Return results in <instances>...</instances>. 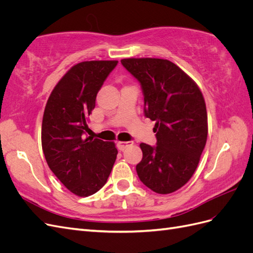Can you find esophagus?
I'll use <instances>...</instances> for the list:
<instances>
[{"label":"esophagus","mask_w":253,"mask_h":253,"mask_svg":"<svg viewBox=\"0 0 253 253\" xmlns=\"http://www.w3.org/2000/svg\"><path fill=\"white\" fill-rule=\"evenodd\" d=\"M133 143H134V141H117V148L120 151H124L126 148L133 145Z\"/></svg>","instance_id":"1"}]
</instances>
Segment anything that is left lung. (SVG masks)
Masks as SVG:
<instances>
[{
  "mask_svg": "<svg viewBox=\"0 0 253 253\" xmlns=\"http://www.w3.org/2000/svg\"><path fill=\"white\" fill-rule=\"evenodd\" d=\"M121 64L140 83L144 116L156 121L157 145L140 143L137 174L156 193L175 192L192 177L206 145L208 117L202 91L169 60L128 58Z\"/></svg>",
  "mask_w": 253,
  "mask_h": 253,
  "instance_id": "8db88e82",
  "label": "left lung"
}]
</instances>
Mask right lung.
I'll list each match as a JSON object with an SVG mask.
<instances>
[{
	"mask_svg": "<svg viewBox=\"0 0 253 253\" xmlns=\"http://www.w3.org/2000/svg\"><path fill=\"white\" fill-rule=\"evenodd\" d=\"M118 61H84L57 83L45 106L42 149L49 169L78 196H89L108 180L118 151L112 141L85 137L96 96Z\"/></svg>",
	"mask_w": 253,
	"mask_h": 253,
	"instance_id": "add662e5",
	"label": "right lung"
}]
</instances>
